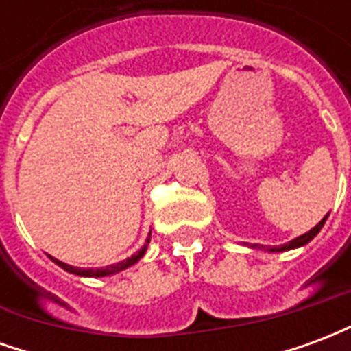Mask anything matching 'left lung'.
<instances>
[{"label":"left lung","instance_id":"1","mask_svg":"<svg viewBox=\"0 0 351 351\" xmlns=\"http://www.w3.org/2000/svg\"><path fill=\"white\" fill-rule=\"evenodd\" d=\"M327 216H329V214H327ZM327 216H325L324 220L317 223L316 228L310 229L308 233H304V235L297 237V239H293V241H289V243H286V244H282V246H274V248H267V250L284 252V250H291V248H299V246H304V244L310 243V241H312V239H314V237L319 233V229L324 228V223H325V220H327ZM252 248H256V246H252Z\"/></svg>","mask_w":351,"mask_h":351}]
</instances>
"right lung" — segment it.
I'll return each mask as SVG.
<instances>
[{
	"label": "right lung",
	"instance_id": "right-lung-1",
	"mask_svg": "<svg viewBox=\"0 0 351 351\" xmlns=\"http://www.w3.org/2000/svg\"><path fill=\"white\" fill-rule=\"evenodd\" d=\"M148 243H150V239H146V244L141 248V250L137 252V254H133L131 258L123 259V261H120V263L116 265H108V267H105V269H80V267H73V265H67V263H62L60 259H54L50 258L52 261L56 265H60L64 271L71 272V274H79V276H107V274H114V272H120L123 271V269H128V267H131V265H135L138 261V259L145 256L146 252V246H148Z\"/></svg>",
	"mask_w": 351,
	"mask_h": 351
}]
</instances>
